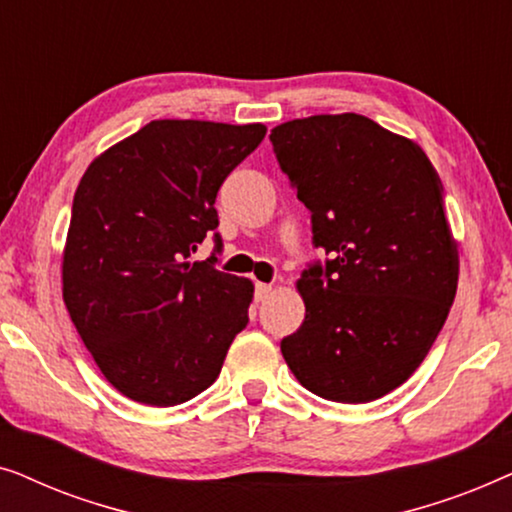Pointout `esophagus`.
<instances>
[{
    "label": "esophagus",
    "instance_id": "obj_1",
    "mask_svg": "<svg viewBox=\"0 0 512 512\" xmlns=\"http://www.w3.org/2000/svg\"><path fill=\"white\" fill-rule=\"evenodd\" d=\"M270 293H272V286H270V284H263V282H258V284H256V293H254V296H256L258 303H261V300L268 298Z\"/></svg>",
    "mask_w": 512,
    "mask_h": 512
}]
</instances>
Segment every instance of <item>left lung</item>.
<instances>
[{"label": "left lung", "instance_id": "left-lung-1", "mask_svg": "<svg viewBox=\"0 0 512 512\" xmlns=\"http://www.w3.org/2000/svg\"><path fill=\"white\" fill-rule=\"evenodd\" d=\"M270 142L331 256L298 279L305 319L284 361L326 401H375L419 368L457 293L443 184L412 139L359 114L296 118Z\"/></svg>", "mask_w": 512, "mask_h": 512}]
</instances>
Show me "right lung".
<instances>
[{"label":"right lung","instance_id":"1","mask_svg":"<svg viewBox=\"0 0 512 512\" xmlns=\"http://www.w3.org/2000/svg\"><path fill=\"white\" fill-rule=\"evenodd\" d=\"M263 137L261 123L151 121L79 181L62 298L97 368L132 401H191L247 326L254 284L191 254L219 226L221 184Z\"/></svg>","mask_w":512,"mask_h":512}]
</instances>
